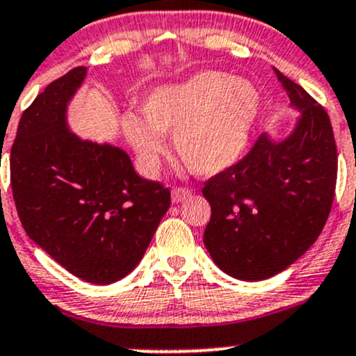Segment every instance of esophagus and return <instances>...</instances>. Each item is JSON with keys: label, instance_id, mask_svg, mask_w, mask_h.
<instances>
[{"label": "esophagus", "instance_id": "obj_1", "mask_svg": "<svg viewBox=\"0 0 356 356\" xmlns=\"http://www.w3.org/2000/svg\"><path fill=\"white\" fill-rule=\"evenodd\" d=\"M193 189L189 188H174L172 189V203H181V201L191 198Z\"/></svg>", "mask_w": 356, "mask_h": 356}]
</instances>
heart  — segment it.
Returning <instances> with one entry per match:
<instances>
[{"label": "heart", "instance_id": "heart-1", "mask_svg": "<svg viewBox=\"0 0 356 356\" xmlns=\"http://www.w3.org/2000/svg\"><path fill=\"white\" fill-rule=\"evenodd\" d=\"M261 96L248 79L203 70L175 84L153 88L141 102L143 118L122 117V132L143 167L153 170L174 132L179 160L198 175H215L238 163L250 145Z\"/></svg>", "mask_w": 356, "mask_h": 356}]
</instances>
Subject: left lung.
Returning <instances> with one entry per match:
<instances>
[{
    "instance_id": "obj_1",
    "label": "left lung",
    "mask_w": 356,
    "mask_h": 356,
    "mask_svg": "<svg viewBox=\"0 0 356 356\" xmlns=\"http://www.w3.org/2000/svg\"><path fill=\"white\" fill-rule=\"evenodd\" d=\"M298 110L293 131L268 132L227 170L204 182L211 207L203 243L218 268L239 281H264L298 260L327 222L337 152L327 111L274 68Z\"/></svg>"
}]
</instances>
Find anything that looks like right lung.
<instances>
[{"mask_svg": "<svg viewBox=\"0 0 356 356\" xmlns=\"http://www.w3.org/2000/svg\"><path fill=\"white\" fill-rule=\"evenodd\" d=\"M86 75V67L74 68L24 111L10 177L29 238L75 277L103 286L141 261L170 191L139 177L118 146L70 131L67 110Z\"/></svg>", "mask_w": 356, "mask_h": 356, "instance_id": "obj_1", "label": "right lung"}]
</instances>
